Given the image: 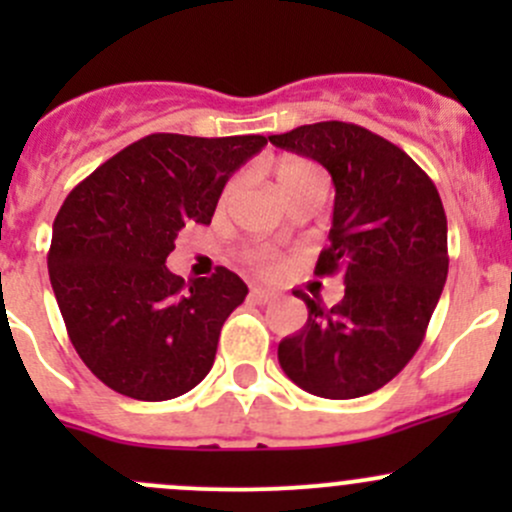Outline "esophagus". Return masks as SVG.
<instances>
[{
    "label": "esophagus",
    "instance_id": "34e87169",
    "mask_svg": "<svg viewBox=\"0 0 512 512\" xmlns=\"http://www.w3.org/2000/svg\"><path fill=\"white\" fill-rule=\"evenodd\" d=\"M275 297H277L275 292H270V289H262V287H255L250 292V302H255V304H267V302H272Z\"/></svg>",
    "mask_w": 512,
    "mask_h": 512
}]
</instances>
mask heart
<instances>
[{
  "instance_id": "1",
  "label": "heart",
  "mask_w": 512,
  "mask_h": 512,
  "mask_svg": "<svg viewBox=\"0 0 512 512\" xmlns=\"http://www.w3.org/2000/svg\"><path fill=\"white\" fill-rule=\"evenodd\" d=\"M275 178L287 198H294V195H297L302 188H307L309 183L327 180L324 178L322 168H319L314 160L292 156V153H287V156H280L275 160ZM245 257L257 272H262V275H275V272L280 270V257H277L272 250H267V247H255V250L247 252Z\"/></svg>"
}]
</instances>
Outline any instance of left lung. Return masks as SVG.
<instances>
[{
    "mask_svg": "<svg viewBox=\"0 0 512 512\" xmlns=\"http://www.w3.org/2000/svg\"><path fill=\"white\" fill-rule=\"evenodd\" d=\"M322 163L334 180L329 247L314 275H339L342 302L327 309L302 289L307 324L277 347L299 389L359 399L389 384L421 347L448 277V225L433 180L369 128L322 121L270 136Z\"/></svg>",
    "mask_w": 512,
    "mask_h": 512,
    "instance_id": "1",
    "label": "left lung"
}]
</instances>
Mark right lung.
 <instances>
[{
  "label": "right lung",
  "mask_w": 512,
  "mask_h": 512,
  "mask_svg": "<svg viewBox=\"0 0 512 512\" xmlns=\"http://www.w3.org/2000/svg\"><path fill=\"white\" fill-rule=\"evenodd\" d=\"M265 143L151 133L66 195L46 265L71 344L108 389L168 401L213 369L247 285L227 267L185 282L165 257L185 223L213 220L227 178Z\"/></svg>",
  "instance_id": "add662e5"
}]
</instances>
